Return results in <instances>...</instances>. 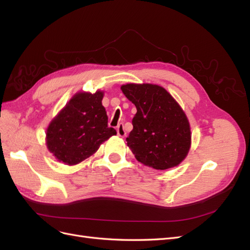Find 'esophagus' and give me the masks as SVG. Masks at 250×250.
Here are the masks:
<instances>
[{
  "mask_svg": "<svg viewBox=\"0 0 250 250\" xmlns=\"http://www.w3.org/2000/svg\"><path fill=\"white\" fill-rule=\"evenodd\" d=\"M117 133H118V135L119 137H125L126 135V131H125V129H124V125L123 124H119L118 126H117Z\"/></svg>",
  "mask_w": 250,
  "mask_h": 250,
  "instance_id": "34e87169",
  "label": "esophagus"
}]
</instances>
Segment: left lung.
<instances>
[{
    "label": "left lung",
    "instance_id": "8db88e82",
    "mask_svg": "<svg viewBox=\"0 0 250 250\" xmlns=\"http://www.w3.org/2000/svg\"><path fill=\"white\" fill-rule=\"evenodd\" d=\"M123 94L137 107L133 129L126 138L137 160L156 170H166L185 160L191 146L190 124L178 103L164 87L126 84Z\"/></svg>",
    "mask_w": 250,
    "mask_h": 250
}]
</instances>
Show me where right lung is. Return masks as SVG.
I'll use <instances>...</instances> for the list:
<instances>
[{"mask_svg": "<svg viewBox=\"0 0 250 250\" xmlns=\"http://www.w3.org/2000/svg\"><path fill=\"white\" fill-rule=\"evenodd\" d=\"M102 92L79 93L52 121L47 146L59 162L76 165L94 154L101 144L117 134L108 127Z\"/></svg>", "mask_w": 250, "mask_h": 250, "instance_id": "1", "label": "right lung"}]
</instances>
